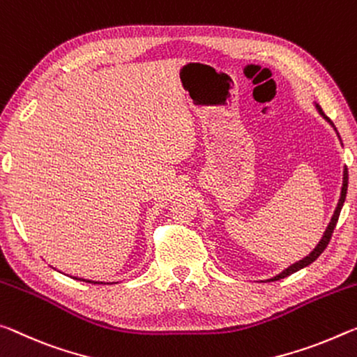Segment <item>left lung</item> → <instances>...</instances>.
<instances>
[{"label": "left lung", "instance_id": "1", "mask_svg": "<svg viewBox=\"0 0 357 357\" xmlns=\"http://www.w3.org/2000/svg\"><path fill=\"white\" fill-rule=\"evenodd\" d=\"M317 110H318L319 115L323 116L324 120H327V121H329V123H331L332 126H334V123H332L329 116H326V114L323 112V109H321V107L318 106V104H317ZM334 130H335V128H334ZM335 131H337V130H335ZM347 190H348V169L344 167V169H343V185H342L340 199H338V204H337V207H335V212H334V215H332V218H331V223L327 225L326 231H324V236L321 237L319 243L317 245V247H314V250L312 251L310 255L305 256V258L301 259V261L294 262V264H291L288 268H284V271H283L282 273H278V275H275V277H273V278H268V280H266V282H277V280H282V278H284V277L291 275V273H294V272H297V271H301V268H303V267L310 266L312 262H314V261H317V259L319 258V255L323 253V251L326 250L327 245H329V241H331V237H332V232H334L335 226H337V221H338V217H340V210H342V207H343L344 197H347ZM262 283H264V282H262Z\"/></svg>", "mask_w": 357, "mask_h": 357}]
</instances>
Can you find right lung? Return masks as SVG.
Returning a JSON list of instances; mask_svg holds the SVG:
<instances>
[{
  "mask_svg": "<svg viewBox=\"0 0 357 357\" xmlns=\"http://www.w3.org/2000/svg\"><path fill=\"white\" fill-rule=\"evenodd\" d=\"M75 280H80V282H86V283H99V282H91V280H84V278H77V277H74Z\"/></svg>",
  "mask_w": 357,
  "mask_h": 357,
  "instance_id": "right-lung-1",
  "label": "right lung"
}]
</instances>
